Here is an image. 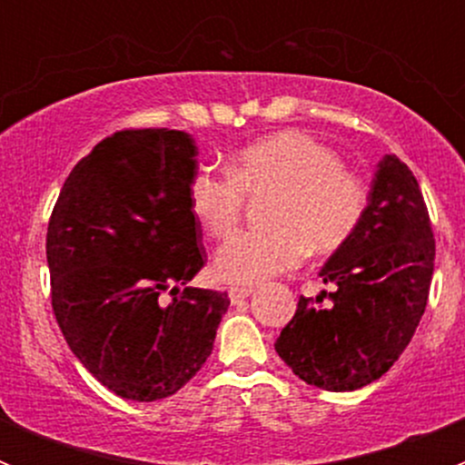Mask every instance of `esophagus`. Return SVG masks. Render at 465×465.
<instances>
[{
	"instance_id": "1",
	"label": "esophagus",
	"mask_w": 465,
	"mask_h": 465,
	"mask_svg": "<svg viewBox=\"0 0 465 465\" xmlns=\"http://www.w3.org/2000/svg\"><path fill=\"white\" fill-rule=\"evenodd\" d=\"M252 293H253L252 286H232V289L228 291V295H230V300H232V302H242V300L249 298Z\"/></svg>"
}]
</instances>
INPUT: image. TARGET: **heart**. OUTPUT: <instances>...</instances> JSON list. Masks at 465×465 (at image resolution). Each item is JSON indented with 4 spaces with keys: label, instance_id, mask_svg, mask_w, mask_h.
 <instances>
[{
    "label": "heart",
    "instance_id": "1",
    "mask_svg": "<svg viewBox=\"0 0 465 465\" xmlns=\"http://www.w3.org/2000/svg\"><path fill=\"white\" fill-rule=\"evenodd\" d=\"M228 174L197 167L188 179L193 219L209 235H225L237 223L242 191L272 188L265 230L230 235L213 256V272L228 283H261L298 268L312 252L342 244L365 209V188L342 167L338 151L300 130H283L237 151Z\"/></svg>",
    "mask_w": 465,
    "mask_h": 465
}]
</instances>
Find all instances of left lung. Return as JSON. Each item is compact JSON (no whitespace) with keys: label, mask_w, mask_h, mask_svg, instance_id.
<instances>
[{"label":"left lung","mask_w":465,"mask_h":465,"mask_svg":"<svg viewBox=\"0 0 465 465\" xmlns=\"http://www.w3.org/2000/svg\"><path fill=\"white\" fill-rule=\"evenodd\" d=\"M435 242L424 195L393 153L377 163L368 207L319 277L338 289L326 307L298 300L274 342L307 384L356 391L380 380L405 351L426 310Z\"/></svg>","instance_id":"1"}]
</instances>
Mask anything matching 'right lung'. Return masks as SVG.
I'll list each match as a JSON object with an SVG mask.
<instances>
[{
  "mask_svg": "<svg viewBox=\"0 0 465 465\" xmlns=\"http://www.w3.org/2000/svg\"><path fill=\"white\" fill-rule=\"evenodd\" d=\"M195 170L183 130L111 134L76 163L48 223L57 326L85 371L127 401L179 391L228 312V293L186 286L204 265L186 200Z\"/></svg>",
  "mask_w": 465,
  "mask_h": 465,
  "instance_id": "add662e5",
  "label": "right lung"
}]
</instances>
